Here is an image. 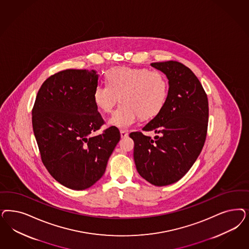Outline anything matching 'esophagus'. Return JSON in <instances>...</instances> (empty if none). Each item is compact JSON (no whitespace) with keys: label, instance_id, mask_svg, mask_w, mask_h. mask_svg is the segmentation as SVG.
<instances>
[{"label":"esophagus","instance_id":"obj_1","mask_svg":"<svg viewBox=\"0 0 249 249\" xmlns=\"http://www.w3.org/2000/svg\"><path fill=\"white\" fill-rule=\"evenodd\" d=\"M120 134L122 138L128 137V133H127V131H125V130H121Z\"/></svg>","mask_w":249,"mask_h":249}]
</instances>
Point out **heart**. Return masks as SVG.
<instances>
[{
    "mask_svg": "<svg viewBox=\"0 0 249 249\" xmlns=\"http://www.w3.org/2000/svg\"><path fill=\"white\" fill-rule=\"evenodd\" d=\"M107 83L100 84L93 91V101L103 112H111L123 103L109 119V124L128 128L138 117L148 119L160 112L165 105L169 85L159 71L129 67H114L106 72Z\"/></svg>",
    "mask_w": 249,
    "mask_h": 249,
    "instance_id": "b5f03b06",
    "label": "heart"
}]
</instances>
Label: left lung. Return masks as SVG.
<instances>
[{
    "label": "left lung",
    "mask_w": 249,
    "mask_h": 249,
    "mask_svg": "<svg viewBox=\"0 0 249 249\" xmlns=\"http://www.w3.org/2000/svg\"><path fill=\"white\" fill-rule=\"evenodd\" d=\"M150 65L169 80L165 105L142 129L157 136L152 139L133 132L129 137L135 143L139 175L155 186H167L184 176L201 153L208 126V99L200 80L184 65L172 60Z\"/></svg>",
    "instance_id": "1"
}]
</instances>
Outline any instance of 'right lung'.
Wrapping results in <instances>:
<instances>
[{"mask_svg":"<svg viewBox=\"0 0 249 249\" xmlns=\"http://www.w3.org/2000/svg\"><path fill=\"white\" fill-rule=\"evenodd\" d=\"M97 86L95 71L66 70L44 81L33 108L43 164L57 182L75 191L103 177L121 138L115 126L92 136L105 124L93 101Z\"/></svg>","mask_w":249,"mask_h":249,"instance_id":"1","label":"right lung"}]
</instances>
